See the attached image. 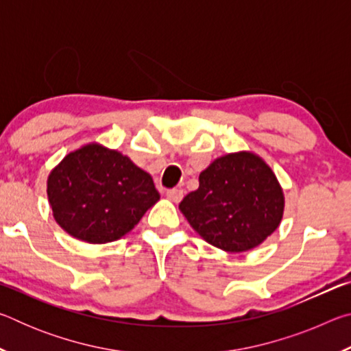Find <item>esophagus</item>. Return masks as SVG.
<instances>
[{"label":"esophagus","instance_id":"obj_1","mask_svg":"<svg viewBox=\"0 0 351 351\" xmlns=\"http://www.w3.org/2000/svg\"><path fill=\"white\" fill-rule=\"evenodd\" d=\"M184 197L182 189H169L167 190V198L173 201V203H180Z\"/></svg>","mask_w":351,"mask_h":351}]
</instances>
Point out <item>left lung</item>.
<instances>
[{
    "label": "left lung",
    "mask_w": 351,
    "mask_h": 351,
    "mask_svg": "<svg viewBox=\"0 0 351 351\" xmlns=\"http://www.w3.org/2000/svg\"><path fill=\"white\" fill-rule=\"evenodd\" d=\"M285 198L269 165L257 154H226L199 173V187L180 203L190 226L228 252L258 246L282 221Z\"/></svg>",
    "instance_id": "obj_1"
}]
</instances>
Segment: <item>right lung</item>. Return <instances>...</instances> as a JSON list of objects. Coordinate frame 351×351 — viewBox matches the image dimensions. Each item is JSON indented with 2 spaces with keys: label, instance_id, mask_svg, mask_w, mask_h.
<instances>
[{
  "label": "right lung",
  "instance_id": "1",
  "mask_svg": "<svg viewBox=\"0 0 351 351\" xmlns=\"http://www.w3.org/2000/svg\"><path fill=\"white\" fill-rule=\"evenodd\" d=\"M56 221L82 241L102 245L130 232L159 199L152 176L99 144L69 153L47 178Z\"/></svg>",
  "mask_w": 351,
  "mask_h": 351
}]
</instances>
